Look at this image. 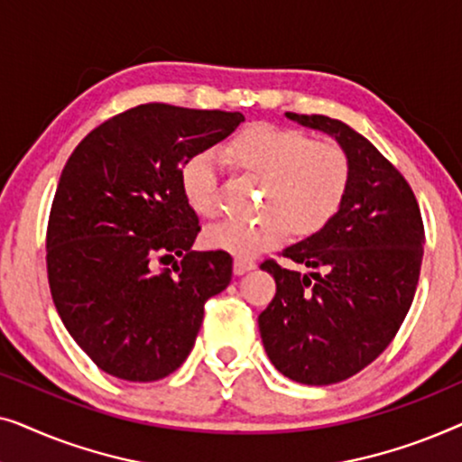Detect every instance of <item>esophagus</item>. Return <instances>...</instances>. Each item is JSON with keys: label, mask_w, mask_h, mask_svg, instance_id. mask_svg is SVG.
<instances>
[{"label": "esophagus", "mask_w": 462, "mask_h": 462, "mask_svg": "<svg viewBox=\"0 0 462 462\" xmlns=\"http://www.w3.org/2000/svg\"><path fill=\"white\" fill-rule=\"evenodd\" d=\"M256 269V263L254 261H245V258H236V263H233V271H236V275H244L248 273V271Z\"/></svg>", "instance_id": "1"}]
</instances>
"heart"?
Here are the masks:
<instances>
[{
    "mask_svg": "<svg viewBox=\"0 0 462 462\" xmlns=\"http://www.w3.org/2000/svg\"><path fill=\"white\" fill-rule=\"evenodd\" d=\"M225 157L244 174L264 180L261 218L223 220L204 233L206 245L252 258L288 237L324 229L343 206L351 166L334 141H313L305 132L275 124H252L225 147ZM182 193L199 217L218 210L220 168L214 151H198L180 168Z\"/></svg>",
    "mask_w": 462,
    "mask_h": 462,
    "instance_id": "obj_1",
    "label": "heart"
}]
</instances>
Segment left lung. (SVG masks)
<instances>
[{"mask_svg": "<svg viewBox=\"0 0 462 462\" xmlns=\"http://www.w3.org/2000/svg\"><path fill=\"white\" fill-rule=\"evenodd\" d=\"M286 117L330 134L351 176L337 217L282 252L307 273L261 264L277 292L258 330L283 376L332 384L374 362L400 330L419 283L425 226L406 179L368 138L326 116Z\"/></svg>", "mask_w": 462, "mask_h": 462, "instance_id": "8db88e82", "label": "left lung"}]
</instances>
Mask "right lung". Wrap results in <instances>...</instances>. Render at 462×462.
<instances>
[{"label":"right lung","instance_id":"right-lung-1","mask_svg":"<svg viewBox=\"0 0 462 462\" xmlns=\"http://www.w3.org/2000/svg\"><path fill=\"white\" fill-rule=\"evenodd\" d=\"M242 122V113L138 105L94 128L62 168L46 236L50 292L106 374H172L193 349L206 300L229 286L226 252L191 250L201 226L180 168ZM174 255L183 261L156 269Z\"/></svg>","mask_w":462,"mask_h":462}]
</instances>
